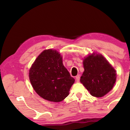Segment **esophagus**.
Returning a JSON list of instances; mask_svg holds the SVG:
<instances>
[{"label":"esophagus","mask_w":130,"mask_h":130,"mask_svg":"<svg viewBox=\"0 0 130 130\" xmlns=\"http://www.w3.org/2000/svg\"><path fill=\"white\" fill-rule=\"evenodd\" d=\"M76 82H79L80 81V75H77L76 76Z\"/></svg>","instance_id":"34e87169"}]
</instances>
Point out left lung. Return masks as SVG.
Returning a JSON list of instances; mask_svg holds the SVG:
<instances>
[{
	"mask_svg": "<svg viewBox=\"0 0 130 130\" xmlns=\"http://www.w3.org/2000/svg\"><path fill=\"white\" fill-rule=\"evenodd\" d=\"M84 72L80 77L90 95L101 98L112 89L117 79V71L101 54L94 53L83 59Z\"/></svg>",
	"mask_w": 130,
	"mask_h": 130,
	"instance_id": "1",
	"label": "left lung"
}]
</instances>
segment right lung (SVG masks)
Wrapping results in <instances>:
<instances>
[{"label":"right lung","mask_w":130,"mask_h":130,"mask_svg":"<svg viewBox=\"0 0 130 130\" xmlns=\"http://www.w3.org/2000/svg\"><path fill=\"white\" fill-rule=\"evenodd\" d=\"M29 78L40 97L54 102L63 101L75 81L64 66L61 54L53 49L45 50L37 57L29 70Z\"/></svg>","instance_id":"right-lung-1"}]
</instances>
